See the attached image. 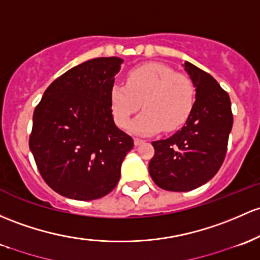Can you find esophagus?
I'll use <instances>...</instances> for the list:
<instances>
[{
    "label": "esophagus",
    "mask_w": 260,
    "mask_h": 260,
    "mask_svg": "<svg viewBox=\"0 0 260 260\" xmlns=\"http://www.w3.org/2000/svg\"><path fill=\"white\" fill-rule=\"evenodd\" d=\"M144 139H141V138H135V144L136 145H141V144H143L144 143Z\"/></svg>",
    "instance_id": "34e87169"
}]
</instances>
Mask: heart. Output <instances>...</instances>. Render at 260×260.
Returning <instances> with one entry per match:
<instances>
[{
	"label": "heart",
	"instance_id": "heart-1",
	"mask_svg": "<svg viewBox=\"0 0 260 260\" xmlns=\"http://www.w3.org/2000/svg\"><path fill=\"white\" fill-rule=\"evenodd\" d=\"M195 101L192 80L158 62L132 69L125 84H113L110 93L113 118L121 128L127 127L142 104L144 111L129 127L137 135L178 129L190 117Z\"/></svg>",
	"mask_w": 260,
	"mask_h": 260
}]
</instances>
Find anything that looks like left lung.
<instances>
[{
  "mask_svg": "<svg viewBox=\"0 0 260 260\" xmlns=\"http://www.w3.org/2000/svg\"><path fill=\"white\" fill-rule=\"evenodd\" d=\"M185 71L196 87L192 112L181 129L167 139L152 142L149 161L153 181L168 191H190L217 174L232 131L231 100L217 81L189 61Z\"/></svg>",
  "mask_w": 260,
  "mask_h": 260,
  "instance_id": "obj_1",
  "label": "left lung"
}]
</instances>
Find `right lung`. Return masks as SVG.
I'll return each mask as SVG.
<instances>
[{"mask_svg":"<svg viewBox=\"0 0 260 260\" xmlns=\"http://www.w3.org/2000/svg\"><path fill=\"white\" fill-rule=\"evenodd\" d=\"M121 58H96L54 80L33 113L29 148L42 178L65 198L90 201L116 187L132 137L117 128L110 93Z\"/></svg>","mask_w":260,"mask_h":260,"instance_id":"right-lung-1","label":"right lung"}]
</instances>
